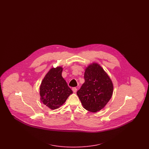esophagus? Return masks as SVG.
Masks as SVG:
<instances>
[{
    "label": "esophagus",
    "mask_w": 149,
    "mask_h": 149,
    "mask_svg": "<svg viewBox=\"0 0 149 149\" xmlns=\"http://www.w3.org/2000/svg\"><path fill=\"white\" fill-rule=\"evenodd\" d=\"M72 90L73 92L76 93L77 92V88H75V87H74V88H72Z\"/></svg>",
    "instance_id": "esophagus-1"
}]
</instances>
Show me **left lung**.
<instances>
[{
	"instance_id": "8db88e82",
	"label": "left lung",
	"mask_w": 149,
	"mask_h": 149,
	"mask_svg": "<svg viewBox=\"0 0 149 149\" xmlns=\"http://www.w3.org/2000/svg\"><path fill=\"white\" fill-rule=\"evenodd\" d=\"M84 79V83L77 94L85 109L97 112L106 106L111 98L113 83L106 72L97 63H93L86 68Z\"/></svg>"
}]
</instances>
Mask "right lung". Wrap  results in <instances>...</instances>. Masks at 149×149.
<instances>
[{
	"mask_svg": "<svg viewBox=\"0 0 149 149\" xmlns=\"http://www.w3.org/2000/svg\"><path fill=\"white\" fill-rule=\"evenodd\" d=\"M63 69L61 66L50 69L40 87L41 101L52 110L61 106L72 93L62 77Z\"/></svg>",
	"mask_w": 149,
	"mask_h": 149,
	"instance_id": "right-lung-1",
	"label": "right lung"
}]
</instances>
